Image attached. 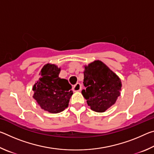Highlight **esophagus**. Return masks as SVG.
<instances>
[{
  "mask_svg": "<svg viewBox=\"0 0 154 154\" xmlns=\"http://www.w3.org/2000/svg\"><path fill=\"white\" fill-rule=\"evenodd\" d=\"M72 90H73L74 92H79V91H80L81 90L80 83H77L76 84L74 85L73 86H72Z\"/></svg>",
  "mask_w": 154,
  "mask_h": 154,
  "instance_id": "obj_1",
  "label": "esophagus"
}]
</instances>
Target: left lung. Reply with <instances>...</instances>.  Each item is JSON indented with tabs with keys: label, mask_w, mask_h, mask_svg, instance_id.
Listing matches in <instances>:
<instances>
[{
	"label": "left lung",
	"mask_w": 154,
	"mask_h": 154,
	"mask_svg": "<svg viewBox=\"0 0 154 154\" xmlns=\"http://www.w3.org/2000/svg\"><path fill=\"white\" fill-rule=\"evenodd\" d=\"M82 95L92 111L103 113L116 103L122 90L120 78L100 60L84 66Z\"/></svg>",
	"instance_id": "8db88e82"
}]
</instances>
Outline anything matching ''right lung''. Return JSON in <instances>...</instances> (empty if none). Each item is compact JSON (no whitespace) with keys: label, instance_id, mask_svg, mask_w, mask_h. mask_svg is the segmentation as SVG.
<instances>
[{"label":"right lung","instance_id":"1","mask_svg":"<svg viewBox=\"0 0 154 154\" xmlns=\"http://www.w3.org/2000/svg\"><path fill=\"white\" fill-rule=\"evenodd\" d=\"M61 68L54 64H45L41 70V77L33 85V98L40 107L50 113H58L68 107L72 95L71 85L59 77Z\"/></svg>","mask_w":154,"mask_h":154}]
</instances>
